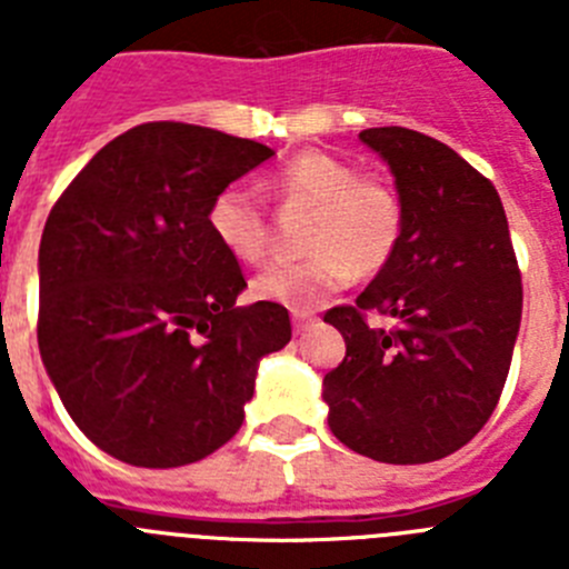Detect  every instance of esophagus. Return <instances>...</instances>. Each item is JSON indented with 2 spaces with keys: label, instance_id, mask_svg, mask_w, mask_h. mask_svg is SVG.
I'll use <instances>...</instances> for the list:
<instances>
[{
  "label": "esophagus",
  "instance_id": "obj_1",
  "mask_svg": "<svg viewBox=\"0 0 569 569\" xmlns=\"http://www.w3.org/2000/svg\"><path fill=\"white\" fill-rule=\"evenodd\" d=\"M316 321V316L310 313V310H293V328L296 333H301V330H308L310 325Z\"/></svg>",
  "mask_w": 569,
  "mask_h": 569
}]
</instances>
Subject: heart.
<instances>
[{
	"label": "heart",
	"mask_w": 569,
	"mask_h": 569,
	"mask_svg": "<svg viewBox=\"0 0 569 569\" xmlns=\"http://www.w3.org/2000/svg\"><path fill=\"white\" fill-rule=\"evenodd\" d=\"M288 208L310 210L305 259H279L253 279V293L284 308H316L359 276H373L393 259L405 230V208L390 184L361 176L356 164L321 150H305L268 179ZM208 228L224 253L259 261L270 248V216L248 184H224L210 199Z\"/></svg>",
	"instance_id": "1"
}]
</instances>
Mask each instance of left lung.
<instances>
[{
    "instance_id": "left-lung-1",
    "label": "left lung",
    "mask_w": 569,
    "mask_h": 569,
    "mask_svg": "<svg viewBox=\"0 0 569 569\" xmlns=\"http://www.w3.org/2000/svg\"><path fill=\"white\" fill-rule=\"evenodd\" d=\"M396 176L405 230L356 299L325 313L347 353L325 376L336 439L385 465H427L492 416L521 325V273L490 179L453 148L407 128H367ZM367 312L393 315L390 331Z\"/></svg>"
}]
</instances>
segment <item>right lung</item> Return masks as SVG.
<instances>
[{"mask_svg": "<svg viewBox=\"0 0 569 569\" xmlns=\"http://www.w3.org/2000/svg\"><path fill=\"white\" fill-rule=\"evenodd\" d=\"M268 144L148 122L104 144L64 188L39 244V353L70 419L133 467H182L239 433L261 356L290 341L276 301L208 228L224 184Z\"/></svg>", "mask_w": 569, "mask_h": 569, "instance_id": "1", "label": "right lung"}]
</instances>
